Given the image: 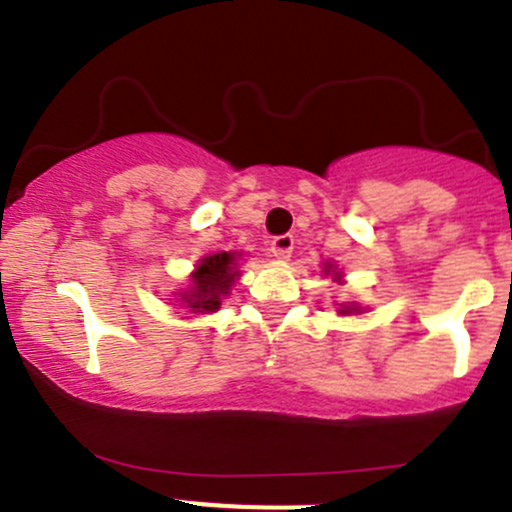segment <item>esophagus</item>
<instances>
[{
  "mask_svg": "<svg viewBox=\"0 0 512 512\" xmlns=\"http://www.w3.org/2000/svg\"><path fill=\"white\" fill-rule=\"evenodd\" d=\"M293 244H295V239L291 234L276 236V239L271 241V256H276L278 261H288L293 254Z\"/></svg>",
  "mask_w": 512,
  "mask_h": 512,
  "instance_id": "obj_1",
  "label": "esophagus"
}]
</instances>
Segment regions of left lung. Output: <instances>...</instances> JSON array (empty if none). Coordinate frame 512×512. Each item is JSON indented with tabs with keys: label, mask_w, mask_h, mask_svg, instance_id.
<instances>
[{
	"label": "left lung",
	"mask_w": 512,
	"mask_h": 512,
	"mask_svg": "<svg viewBox=\"0 0 512 512\" xmlns=\"http://www.w3.org/2000/svg\"><path fill=\"white\" fill-rule=\"evenodd\" d=\"M323 273L325 276H333V281L342 283V271H337L335 263H330V261L325 263ZM362 313H367V310L362 308L360 303H340V308H337V315H362Z\"/></svg>",
	"instance_id": "left-lung-1"
}]
</instances>
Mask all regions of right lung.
<instances>
[{
    "instance_id": "right-lung-1",
    "label": "right lung",
    "mask_w": 512,
    "mask_h": 512,
    "mask_svg": "<svg viewBox=\"0 0 512 512\" xmlns=\"http://www.w3.org/2000/svg\"><path fill=\"white\" fill-rule=\"evenodd\" d=\"M241 251H219V254L199 258L194 271L189 273V286L179 288V293H172L175 300L172 305L187 310L189 315H209L217 313L221 300L231 295V288L239 281V261Z\"/></svg>"
}]
</instances>
